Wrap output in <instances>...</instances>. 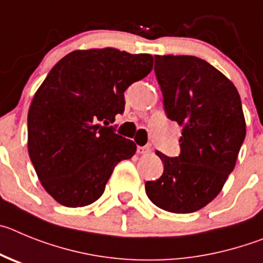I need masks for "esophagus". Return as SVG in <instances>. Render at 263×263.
Listing matches in <instances>:
<instances>
[{
	"instance_id": "esophagus-1",
	"label": "esophagus",
	"mask_w": 263,
	"mask_h": 263,
	"mask_svg": "<svg viewBox=\"0 0 263 263\" xmlns=\"http://www.w3.org/2000/svg\"><path fill=\"white\" fill-rule=\"evenodd\" d=\"M137 153H139V155H148V153H151V146H137Z\"/></svg>"
}]
</instances>
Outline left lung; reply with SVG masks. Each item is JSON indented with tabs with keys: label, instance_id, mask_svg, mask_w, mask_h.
I'll list each match as a JSON object with an SVG mask.
<instances>
[{
	"label": "left lung",
	"instance_id": "left-lung-1",
	"mask_svg": "<svg viewBox=\"0 0 263 263\" xmlns=\"http://www.w3.org/2000/svg\"><path fill=\"white\" fill-rule=\"evenodd\" d=\"M165 112L183 127L178 157L145 182L153 204L174 214L195 212L215 199L233 172L247 135L240 94L226 76L195 56H155Z\"/></svg>",
	"mask_w": 263,
	"mask_h": 263
}]
</instances>
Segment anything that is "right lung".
I'll use <instances>...</instances> for the list:
<instances>
[{
	"mask_svg": "<svg viewBox=\"0 0 263 263\" xmlns=\"http://www.w3.org/2000/svg\"><path fill=\"white\" fill-rule=\"evenodd\" d=\"M153 68L148 53L115 48L73 51L40 85L27 117L28 155L47 193L65 207L101 198L118 162L136 144L110 123L124 111V91Z\"/></svg>",
	"mask_w": 263,
	"mask_h": 263,
	"instance_id": "1",
	"label": "right lung"
}]
</instances>
